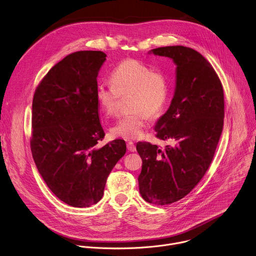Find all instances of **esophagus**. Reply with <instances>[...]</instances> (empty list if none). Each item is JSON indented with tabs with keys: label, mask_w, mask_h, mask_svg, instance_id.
<instances>
[{
	"label": "esophagus",
	"mask_w": 256,
	"mask_h": 256,
	"mask_svg": "<svg viewBox=\"0 0 256 256\" xmlns=\"http://www.w3.org/2000/svg\"><path fill=\"white\" fill-rule=\"evenodd\" d=\"M126 146H128V150L130 152H136V146H134V144L132 142H128L126 144Z\"/></svg>",
	"instance_id": "34e87169"
}]
</instances>
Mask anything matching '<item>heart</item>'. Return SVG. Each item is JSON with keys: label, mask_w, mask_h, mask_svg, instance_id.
Returning a JSON list of instances; mask_svg holds the SVG:
<instances>
[{"label": "heart", "mask_w": 256, "mask_h": 256, "mask_svg": "<svg viewBox=\"0 0 256 256\" xmlns=\"http://www.w3.org/2000/svg\"><path fill=\"white\" fill-rule=\"evenodd\" d=\"M112 84H98L96 98L102 110L108 116L118 112L122 98H128L130 114L122 116L110 128L124 140H136L144 132L146 118L162 116L170 102V83L166 75L144 62L128 58L112 72Z\"/></svg>", "instance_id": "obj_1"}]
</instances>
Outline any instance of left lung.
<instances>
[{
    "label": "left lung",
    "mask_w": 256,
    "mask_h": 256,
    "mask_svg": "<svg viewBox=\"0 0 256 256\" xmlns=\"http://www.w3.org/2000/svg\"><path fill=\"white\" fill-rule=\"evenodd\" d=\"M152 53L177 64L175 96L154 128L158 138L174 144L162 148L138 142L142 164L138 181L144 201L168 205L188 195L210 166L223 130L224 92L216 71L198 51L166 46Z\"/></svg>",
    "instance_id": "8db88e82"
}]
</instances>
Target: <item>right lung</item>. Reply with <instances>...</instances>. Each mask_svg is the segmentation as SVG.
Returning <instances> with one entry per match:
<instances>
[{"mask_svg": "<svg viewBox=\"0 0 256 256\" xmlns=\"http://www.w3.org/2000/svg\"><path fill=\"white\" fill-rule=\"evenodd\" d=\"M106 54L77 51L55 64L36 88L30 146L48 188L72 207L96 204L126 144H96L106 134L96 98L98 74Z\"/></svg>", "mask_w": 256, "mask_h": 256, "instance_id": "right-lung-1", "label": "right lung"}]
</instances>
